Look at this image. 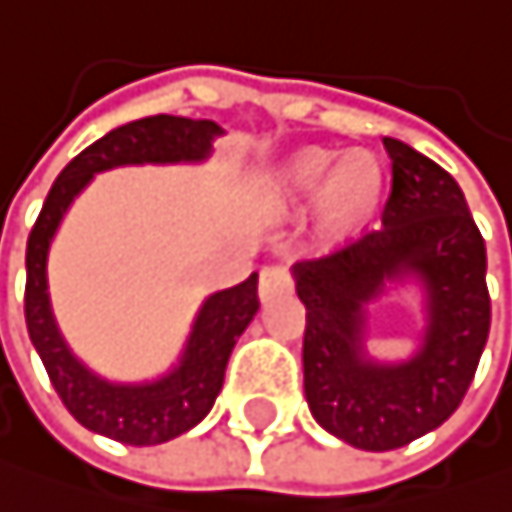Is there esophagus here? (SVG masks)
<instances>
[{"instance_id": "1", "label": "esophagus", "mask_w": 512, "mask_h": 512, "mask_svg": "<svg viewBox=\"0 0 512 512\" xmlns=\"http://www.w3.org/2000/svg\"><path fill=\"white\" fill-rule=\"evenodd\" d=\"M261 301H273L279 294H288L291 291V273L285 264H270L261 270Z\"/></svg>"}]
</instances>
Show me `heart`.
<instances>
[{
    "label": "heart",
    "instance_id": "obj_1",
    "mask_svg": "<svg viewBox=\"0 0 512 512\" xmlns=\"http://www.w3.org/2000/svg\"><path fill=\"white\" fill-rule=\"evenodd\" d=\"M276 193L291 208H307L322 202L328 221L338 227L356 224L371 208L378 193V174L365 159H350L347 165L338 156L307 150L294 156L276 178Z\"/></svg>",
    "mask_w": 512,
    "mask_h": 512
}]
</instances>
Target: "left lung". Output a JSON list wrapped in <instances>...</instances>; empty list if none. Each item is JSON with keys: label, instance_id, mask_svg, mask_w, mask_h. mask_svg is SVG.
<instances>
[{"label": "left lung", "instance_id": "left-lung-1", "mask_svg": "<svg viewBox=\"0 0 512 512\" xmlns=\"http://www.w3.org/2000/svg\"><path fill=\"white\" fill-rule=\"evenodd\" d=\"M384 227L291 267L307 307L304 393L322 430L362 451H390L445 424L488 341L485 242L445 168L396 137ZM422 288L425 331L396 363L367 356L370 304L393 284Z\"/></svg>", "mask_w": 512, "mask_h": 512}]
</instances>
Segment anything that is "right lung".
I'll list each match as a JSON object with an SVG mask.
<instances>
[{"label": "right lung", "instance_id": "add662e5", "mask_svg": "<svg viewBox=\"0 0 512 512\" xmlns=\"http://www.w3.org/2000/svg\"><path fill=\"white\" fill-rule=\"evenodd\" d=\"M224 128L211 119L147 116L113 128L85 147L61 174L42 205L27 239V331L48 371V378L70 408V415L91 433L125 445H159L193 430L218 399L224 371L239 334L258 313V273L245 282L214 291L202 301L187 344L165 375L153 381H110L91 371L67 344L51 310L48 251L76 196L94 174L122 165H196L211 156L214 137Z\"/></svg>", "mask_w": 512, "mask_h": 512}]
</instances>
